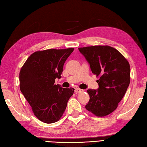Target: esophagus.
<instances>
[{
    "instance_id": "1",
    "label": "esophagus",
    "mask_w": 147,
    "mask_h": 147,
    "mask_svg": "<svg viewBox=\"0 0 147 147\" xmlns=\"http://www.w3.org/2000/svg\"><path fill=\"white\" fill-rule=\"evenodd\" d=\"M82 92H83V90L79 89V88H76V89H75V92L76 93H80Z\"/></svg>"
}]
</instances>
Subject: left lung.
I'll list each match as a JSON object with an SVG mask.
<instances>
[{"instance_id": "left-lung-1", "label": "left lung", "mask_w": 147, "mask_h": 147, "mask_svg": "<svg viewBox=\"0 0 147 147\" xmlns=\"http://www.w3.org/2000/svg\"><path fill=\"white\" fill-rule=\"evenodd\" d=\"M92 72L99 77V88L88 89L90 99L86 109L96 116L113 113L126 92L130 82V66L123 55L109 46L79 48Z\"/></svg>"}]
</instances>
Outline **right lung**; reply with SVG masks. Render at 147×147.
Returning a JSON list of instances; mask_svg holds the SVG:
<instances>
[{
  "instance_id": "obj_1",
  "label": "right lung",
  "mask_w": 147,
  "mask_h": 147,
  "mask_svg": "<svg viewBox=\"0 0 147 147\" xmlns=\"http://www.w3.org/2000/svg\"><path fill=\"white\" fill-rule=\"evenodd\" d=\"M73 48L38 51L31 54L19 73L20 90L36 117L45 123L58 121L66 109L73 88L55 84Z\"/></svg>"
}]
</instances>
